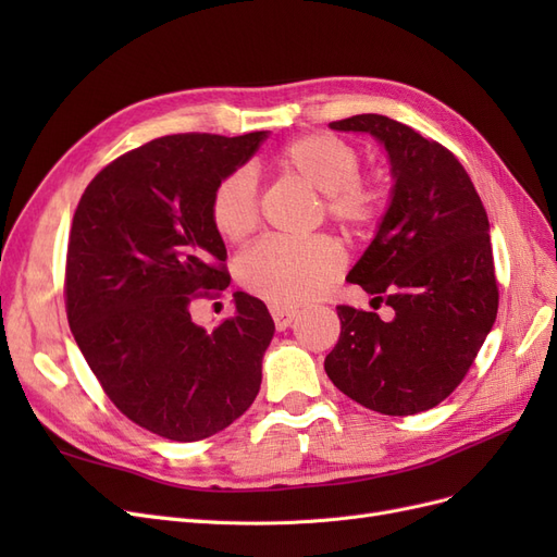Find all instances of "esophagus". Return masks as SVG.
<instances>
[{"instance_id": "obj_1", "label": "esophagus", "mask_w": 557, "mask_h": 557, "mask_svg": "<svg viewBox=\"0 0 557 557\" xmlns=\"http://www.w3.org/2000/svg\"><path fill=\"white\" fill-rule=\"evenodd\" d=\"M295 311L293 309H281V307H272V318H274V325H276V330H285V327H290L293 325V320H295Z\"/></svg>"}]
</instances>
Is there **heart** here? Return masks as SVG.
<instances>
[{"label":"heart","mask_w":557,"mask_h":557,"mask_svg":"<svg viewBox=\"0 0 557 557\" xmlns=\"http://www.w3.org/2000/svg\"><path fill=\"white\" fill-rule=\"evenodd\" d=\"M281 170L320 197L325 221L348 237L376 227L387 207L381 178L360 174V150L327 132L305 134L278 156ZM258 185L248 170L218 181L211 195V223L225 242L239 244L258 227ZM344 267L342 250L325 237L307 242L264 239L242 252L234 272L242 288L269 305L290 309L325 293Z\"/></svg>","instance_id":"heart-1"}]
</instances>
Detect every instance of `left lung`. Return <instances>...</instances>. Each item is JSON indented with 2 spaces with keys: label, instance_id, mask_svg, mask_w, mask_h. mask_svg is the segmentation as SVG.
Masks as SVG:
<instances>
[{
  "label": "left lung",
  "instance_id": "1",
  "mask_svg": "<svg viewBox=\"0 0 557 557\" xmlns=\"http://www.w3.org/2000/svg\"><path fill=\"white\" fill-rule=\"evenodd\" d=\"M330 127L369 132L391 156V207L348 281L385 301L393 318L336 307L342 334L325 372L372 411H428L462 383L495 323L499 290L487 213L465 166L440 141L376 113Z\"/></svg>",
  "mask_w": 557,
  "mask_h": 557
}]
</instances>
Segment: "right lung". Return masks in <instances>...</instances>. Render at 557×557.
I'll list each match as a JSON object with an SVG mask.
<instances>
[{"mask_svg":"<svg viewBox=\"0 0 557 557\" xmlns=\"http://www.w3.org/2000/svg\"><path fill=\"white\" fill-rule=\"evenodd\" d=\"M264 139L267 132L153 139L109 162L76 207L66 320L117 411L164 440H207L260 391L274 336L267 307L234 293V313L205 330L193 305L230 285L211 195Z\"/></svg>","mask_w":557,"mask_h":557,"instance_id":"add662e5","label":"right lung"}]
</instances>
